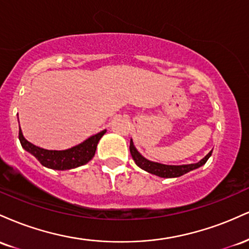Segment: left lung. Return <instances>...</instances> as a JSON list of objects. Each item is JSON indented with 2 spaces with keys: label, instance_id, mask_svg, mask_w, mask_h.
Instances as JSON below:
<instances>
[{
  "label": "left lung",
  "instance_id": "left-lung-1",
  "mask_svg": "<svg viewBox=\"0 0 249 249\" xmlns=\"http://www.w3.org/2000/svg\"><path fill=\"white\" fill-rule=\"evenodd\" d=\"M130 152L131 156H132L134 162L138 165L139 167L142 168V170L147 171V172L156 174V176L161 177V178H174V177H180L182 174L190 172V171L194 170V168H198L205 164L208 160V158L212 154V151L205 157L204 159H201L196 164H190V165H180V166H174V165H164L159 164V162H153L145 159L144 157L142 156L138 151L134 147L132 139L130 141Z\"/></svg>",
  "mask_w": 249,
  "mask_h": 249
}]
</instances>
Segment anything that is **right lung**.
I'll return each instance as SVG.
<instances>
[{
    "mask_svg": "<svg viewBox=\"0 0 249 249\" xmlns=\"http://www.w3.org/2000/svg\"><path fill=\"white\" fill-rule=\"evenodd\" d=\"M105 132H107L105 130L102 131V132L90 137L87 141L83 142L82 144L64 151L44 150V148L35 146V145L31 144V142L24 138L21 128H19L18 138L19 142H21L22 147L33 154V156H35L37 160L41 162L43 166L53 168V170L64 171L82 166V165L90 161L93 158V156H95L97 144H98L99 139L102 138L103 134Z\"/></svg>",
    "mask_w": 249,
    "mask_h": 249,
    "instance_id": "1",
    "label": "right lung"
}]
</instances>
